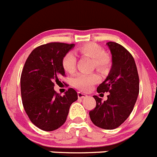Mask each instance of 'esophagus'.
Here are the masks:
<instances>
[{"label": "esophagus", "mask_w": 157, "mask_h": 157, "mask_svg": "<svg viewBox=\"0 0 157 157\" xmlns=\"http://www.w3.org/2000/svg\"><path fill=\"white\" fill-rule=\"evenodd\" d=\"M77 96H78V98H80V99L85 98L86 97H87V95H86V94H83V93H81V92L77 93Z\"/></svg>", "instance_id": "1"}]
</instances>
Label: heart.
<instances>
[{"label":"heart","instance_id":"1","mask_svg":"<svg viewBox=\"0 0 157 157\" xmlns=\"http://www.w3.org/2000/svg\"><path fill=\"white\" fill-rule=\"evenodd\" d=\"M77 53L80 56L87 57L92 59L93 67L97 71H106L110 65V58L103 53V49L97 44H85L77 50ZM63 70L67 73H74L75 71L76 57L72 53H67L62 60ZM99 81V77L96 74H77L71 80L73 86L82 91H89L95 83Z\"/></svg>","mask_w":157,"mask_h":157}]
</instances>
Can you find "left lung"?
<instances>
[{
    "label": "left lung",
    "instance_id": "left-lung-1",
    "mask_svg": "<svg viewBox=\"0 0 157 157\" xmlns=\"http://www.w3.org/2000/svg\"><path fill=\"white\" fill-rule=\"evenodd\" d=\"M106 45L112 54V67L97 90L98 93L109 92V95L103 102L97 96H94L97 104L89 114L94 125L113 130L120 127L133 111L139 94L140 80L131 54L116 42H108Z\"/></svg>",
    "mask_w": 157,
    "mask_h": 157
}]
</instances>
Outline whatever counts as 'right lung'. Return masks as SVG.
I'll return each mask as SVG.
<instances>
[{"label": "right lung", "instance_id": "add662e5", "mask_svg": "<svg viewBox=\"0 0 157 157\" xmlns=\"http://www.w3.org/2000/svg\"><path fill=\"white\" fill-rule=\"evenodd\" d=\"M74 47L59 42L43 44L30 53L24 63L21 77L23 106L30 121L44 131L61 127L71 105L78 98L73 88L63 97L54 89L59 77L65 76L62 60Z\"/></svg>", "mask_w": 157, "mask_h": 157}]
</instances>
